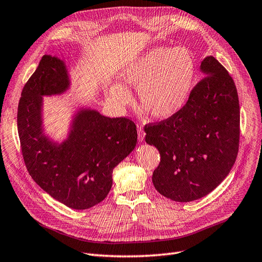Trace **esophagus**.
Masks as SVG:
<instances>
[{
	"label": "esophagus",
	"instance_id": "esophagus-1",
	"mask_svg": "<svg viewBox=\"0 0 262 262\" xmlns=\"http://www.w3.org/2000/svg\"><path fill=\"white\" fill-rule=\"evenodd\" d=\"M137 133H138V140L139 141H143V139H144V130H143V128L142 127H138V129H137Z\"/></svg>",
	"mask_w": 262,
	"mask_h": 262
}]
</instances>
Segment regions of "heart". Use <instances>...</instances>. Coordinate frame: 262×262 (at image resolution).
Wrapping results in <instances>:
<instances>
[{"mask_svg": "<svg viewBox=\"0 0 262 262\" xmlns=\"http://www.w3.org/2000/svg\"><path fill=\"white\" fill-rule=\"evenodd\" d=\"M195 75V61L185 47L154 46L121 72V83L110 87V97L120 105L132 99L128 89H137L138 100L153 118L168 119L187 103Z\"/></svg>", "mask_w": 262, "mask_h": 262, "instance_id": "obj_1", "label": "heart"}]
</instances>
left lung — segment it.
<instances>
[{
    "mask_svg": "<svg viewBox=\"0 0 262 262\" xmlns=\"http://www.w3.org/2000/svg\"><path fill=\"white\" fill-rule=\"evenodd\" d=\"M200 69L204 77L185 106L158 124L144 126L146 142L161 156L152 182L159 193L176 202L207 195L234 165L239 142V104L234 81L215 57Z\"/></svg>",
    "mask_w": 262,
    "mask_h": 262,
    "instance_id": "8db88e82",
    "label": "left lung"
}]
</instances>
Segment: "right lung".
Segmentation results:
<instances>
[{"instance_id":"1","label":"right lung","mask_w":262,"mask_h":262,"mask_svg":"<svg viewBox=\"0 0 262 262\" xmlns=\"http://www.w3.org/2000/svg\"><path fill=\"white\" fill-rule=\"evenodd\" d=\"M70 87L63 60L45 55L26 83L18 104L17 126L26 167L53 199L73 209H87L105 199L113 168L135 149L137 129L126 118H108L91 108L73 115L68 137L58 143L43 127V96Z\"/></svg>"}]
</instances>
